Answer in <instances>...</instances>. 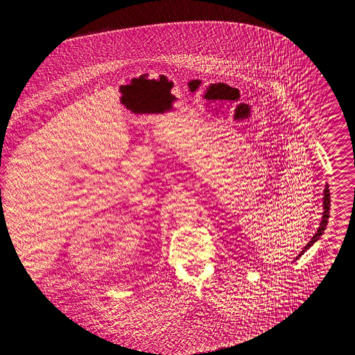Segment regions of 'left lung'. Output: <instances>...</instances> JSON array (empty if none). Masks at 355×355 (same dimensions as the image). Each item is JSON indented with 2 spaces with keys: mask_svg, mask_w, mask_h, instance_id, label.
<instances>
[{
  "mask_svg": "<svg viewBox=\"0 0 355 355\" xmlns=\"http://www.w3.org/2000/svg\"><path fill=\"white\" fill-rule=\"evenodd\" d=\"M322 218H321V223H320V227L317 228V232L313 235V239H311V241L306 244L304 248H302V251L298 254V257L295 258V259H298L306 250H309L311 245H314V243H317L320 239H321V235L324 234V230L327 228V224H328V218H329V188H328V184L325 185V188H324V197H322Z\"/></svg>",
  "mask_w": 355,
  "mask_h": 355,
  "instance_id": "1",
  "label": "left lung"
}]
</instances>
